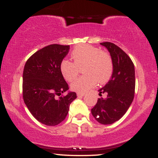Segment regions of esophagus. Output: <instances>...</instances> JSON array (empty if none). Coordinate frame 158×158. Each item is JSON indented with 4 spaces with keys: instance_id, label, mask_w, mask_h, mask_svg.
<instances>
[{
    "instance_id": "obj_1",
    "label": "esophagus",
    "mask_w": 158,
    "mask_h": 158,
    "mask_svg": "<svg viewBox=\"0 0 158 158\" xmlns=\"http://www.w3.org/2000/svg\"><path fill=\"white\" fill-rule=\"evenodd\" d=\"M77 94V97H83V96H85V93H79V92H78Z\"/></svg>"
}]
</instances>
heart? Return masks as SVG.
<instances>
[{
	"label": "heart",
	"instance_id": "1",
	"mask_svg": "<svg viewBox=\"0 0 158 158\" xmlns=\"http://www.w3.org/2000/svg\"><path fill=\"white\" fill-rule=\"evenodd\" d=\"M73 61L64 59L60 64V71L65 80L72 81L77 77L79 69L81 76L73 81L71 88L79 93H85L99 84H105L110 79L114 70L111 56L108 52L89 44L76 47L71 52Z\"/></svg>",
	"mask_w": 158,
	"mask_h": 158
}]
</instances>
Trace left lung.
Instances as JSON below:
<instances>
[{
    "label": "left lung",
    "instance_id": "obj_1",
    "mask_svg": "<svg viewBox=\"0 0 158 158\" xmlns=\"http://www.w3.org/2000/svg\"><path fill=\"white\" fill-rule=\"evenodd\" d=\"M110 52L114 64L111 78L98 91L106 93V99H98L91 109L97 122L109 125L119 120L126 113L135 97V72L133 61L120 48L111 42L100 43Z\"/></svg>",
    "mask_w": 158,
    "mask_h": 158
}]
</instances>
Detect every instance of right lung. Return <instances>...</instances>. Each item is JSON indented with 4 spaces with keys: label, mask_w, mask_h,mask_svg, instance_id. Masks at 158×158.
Instances as JSON below:
<instances>
[{
    "label": "right lung",
    "mask_w": 158,
    "mask_h": 158,
    "mask_svg": "<svg viewBox=\"0 0 158 158\" xmlns=\"http://www.w3.org/2000/svg\"><path fill=\"white\" fill-rule=\"evenodd\" d=\"M69 45L50 44L27 59L23 72V99L30 113L49 126L59 125L68 115L69 106L77 98L69 89L60 71V64L68 53Z\"/></svg>",
    "instance_id": "right-lung-1"
}]
</instances>
